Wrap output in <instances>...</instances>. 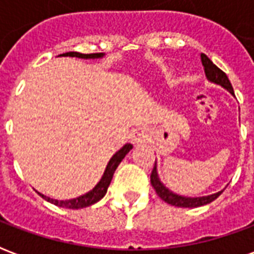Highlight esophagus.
I'll list each match as a JSON object with an SVG mask.
<instances>
[{
	"instance_id": "34e87169",
	"label": "esophagus",
	"mask_w": 254,
	"mask_h": 254,
	"mask_svg": "<svg viewBox=\"0 0 254 254\" xmlns=\"http://www.w3.org/2000/svg\"><path fill=\"white\" fill-rule=\"evenodd\" d=\"M148 137V133L145 127H136L132 132V141L136 144L145 143V140Z\"/></svg>"
}]
</instances>
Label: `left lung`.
I'll return each mask as SVG.
<instances>
[{
    "instance_id": "8db88e82",
    "label": "left lung",
    "mask_w": 254,
    "mask_h": 254,
    "mask_svg": "<svg viewBox=\"0 0 254 254\" xmlns=\"http://www.w3.org/2000/svg\"><path fill=\"white\" fill-rule=\"evenodd\" d=\"M201 63L202 66H204V72H205V76L209 81H212L215 84H219L222 85L224 88L227 89L229 92L234 95V89L231 87V83H230L229 77L226 76V73L219 69L215 64L209 60V58L205 56V54H201ZM151 184L152 187L158 193V196L166 201L167 204H171V205H176V207H182V208H196V207H201V205H205V204H209L212 202L213 200H216L222 191H218L215 194H211V196H204V197H182L178 196L176 193L170 191L167 188L160 182L159 177H158V173H156V163H155L154 169H152V173H151Z\"/></svg>"
}]
</instances>
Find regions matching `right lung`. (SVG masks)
<instances>
[{
  "instance_id": "add662e5",
  "label": "right lung",
  "mask_w": 254,
  "mask_h": 254,
  "mask_svg": "<svg viewBox=\"0 0 254 254\" xmlns=\"http://www.w3.org/2000/svg\"><path fill=\"white\" fill-rule=\"evenodd\" d=\"M60 56H64V57H77V58H100L103 57V53H92V54H81V53L77 52H69L64 53V54H60ZM133 148L132 144H125L118 152H116V155L113 156L109 162V165L106 167L105 174L102 177V180L98 182V185L89 190L88 193H85L83 196L76 197V198H72V200H54V198H50V197H46L41 194L45 200H47L49 202H52L54 205H58V207L63 208H69V209H78V208H85L92 205L95 202H98L100 198H103V196L107 191V188L110 185L111 180H113V176H114V171L118 167V165L121 163V160L125 158V155Z\"/></svg>"
}]
</instances>
